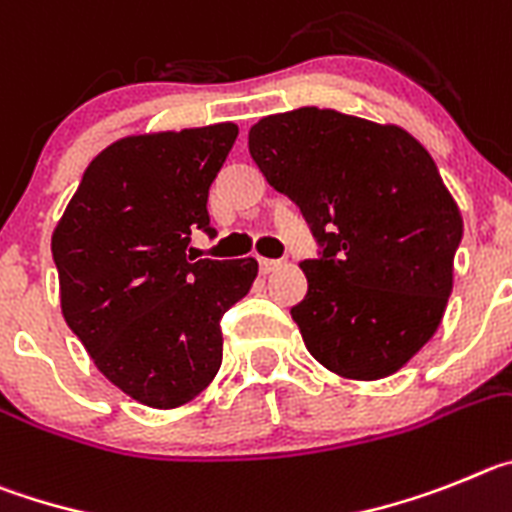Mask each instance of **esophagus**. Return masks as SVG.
Here are the masks:
<instances>
[{"instance_id": "esophagus-1", "label": "esophagus", "mask_w": 512, "mask_h": 512, "mask_svg": "<svg viewBox=\"0 0 512 512\" xmlns=\"http://www.w3.org/2000/svg\"><path fill=\"white\" fill-rule=\"evenodd\" d=\"M280 265H283L280 260H267V257H260V273L262 275H270L273 270H278Z\"/></svg>"}]
</instances>
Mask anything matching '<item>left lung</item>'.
<instances>
[{
	"label": "left lung",
	"instance_id": "1",
	"mask_svg": "<svg viewBox=\"0 0 512 512\" xmlns=\"http://www.w3.org/2000/svg\"><path fill=\"white\" fill-rule=\"evenodd\" d=\"M250 155L296 201L319 260L290 316L316 362L380 380L436 334L454 285L462 214L426 147L398 124L301 107L250 127Z\"/></svg>",
	"mask_w": 512,
	"mask_h": 512
}]
</instances>
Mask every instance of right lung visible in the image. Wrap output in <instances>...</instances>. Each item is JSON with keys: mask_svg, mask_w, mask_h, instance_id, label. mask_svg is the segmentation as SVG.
<instances>
[{"mask_svg": "<svg viewBox=\"0 0 512 512\" xmlns=\"http://www.w3.org/2000/svg\"><path fill=\"white\" fill-rule=\"evenodd\" d=\"M234 122L127 135L89 163L53 229L61 313L96 370L124 395L170 411L222 367L224 313L250 293L257 262L193 260L209 186Z\"/></svg>", "mask_w": 512, "mask_h": 512, "instance_id": "add662e5", "label": "right lung"}]
</instances>
